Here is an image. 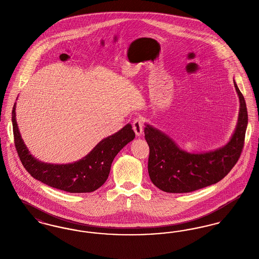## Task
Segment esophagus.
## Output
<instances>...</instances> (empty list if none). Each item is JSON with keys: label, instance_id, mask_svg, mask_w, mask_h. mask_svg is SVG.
<instances>
[{"label": "esophagus", "instance_id": "esophagus-1", "mask_svg": "<svg viewBox=\"0 0 259 259\" xmlns=\"http://www.w3.org/2000/svg\"><path fill=\"white\" fill-rule=\"evenodd\" d=\"M132 127H133V130H134L136 135H142L143 131H144V120H143V118H141V117L135 118L134 121H133V124H132Z\"/></svg>", "mask_w": 259, "mask_h": 259}]
</instances>
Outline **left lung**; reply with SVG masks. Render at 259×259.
Here are the masks:
<instances>
[{
	"label": "left lung",
	"mask_w": 259,
	"mask_h": 259,
	"mask_svg": "<svg viewBox=\"0 0 259 259\" xmlns=\"http://www.w3.org/2000/svg\"><path fill=\"white\" fill-rule=\"evenodd\" d=\"M240 99L238 123L230 142L206 153H188L160 131L147 125L149 147L148 175L152 184L169 193H187L217 184L232 170L245 145L247 111L243 94L234 81Z\"/></svg>",
	"instance_id": "1"
}]
</instances>
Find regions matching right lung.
<instances>
[{
	"instance_id": "obj_1",
	"label": "right lung",
	"mask_w": 259,
	"mask_h": 259,
	"mask_svg": "<svg viewBox=\"0 0 259 259\" xmlns=\"http://www.w3.org/2000/svg\"><path fill=\"white\" fill-rule=\"evenodd\" d=\"M13 129L14 146L26 171L42 184L70 193L92 192L104 185L113 158L135 138L131 124H127L117 133L102 140L84 158L72 164L53 165L39 162L29 153L15 120V104Z\"/></svg>"
}]
</instances>
